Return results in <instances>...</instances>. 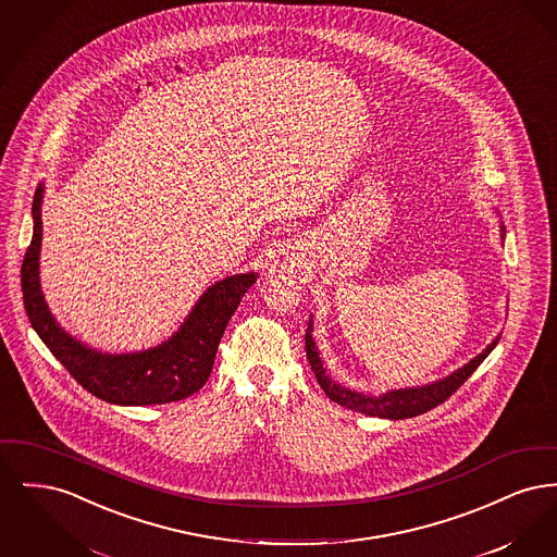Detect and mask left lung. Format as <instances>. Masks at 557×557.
Instances as JSON below:
<instances>
[{
	"mask_svg": "<svg viewBox=\"0 0 557 557\" xmlns=\"http://www.w3.org/2000/svg\"><path fill=\"white\" fill-rule=\"evenodd\" d=\"M504 236V225H502V238ZM311 332H313V319H309V327H307V334H305V348H307V359L311 363V370L315 373L319 386L323 388V393L332 398L334 403L346 407V409L366 413V416H371V418H386V420L416 418V416H422L425 411L434 409L436 405L445 403L476 371L478 366L488 357V352L497 346L499 338H502V336H497L470 363H466L463 368L453 371L450 375L443 377V380H436V382L425 384V386L398 388V391H388V393H384L380 397H370V395L355 393L350 388H345L343 384H338L336 380H332L325 373V368H323V363L319 359L318 346L313 343Z\"/></svg>",
	"mask_w": 557,
	"mask_h": 557,
	"instance_id": "left-lung-1",
	"label": "left lung"
}]
</instances>
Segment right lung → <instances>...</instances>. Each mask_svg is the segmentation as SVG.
<instances>
[{"label":"right lung","instance_id":"add662e5","mask_svg":"<svg viewBox=\"0 0 557 557\" xmlns=\"http://www.w3.org/2000/svg\"><path fill=\"white\" fill-rule=\"evenodd\" d=\"M41 200L44 187H37L33 198V239L25 252L21 284L28 321L44 345L87 393L107 403L162 405L198 393L211 375L219 341L257 275L239 273L212 284L198 298L182 327L162 345L125 355L94 350L55 323L44 298L39 284Z\"/></svg>","mask_w":557,"mask_h":557}]
</instances>
